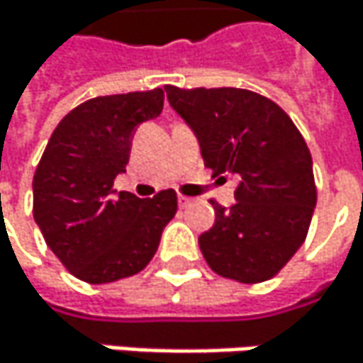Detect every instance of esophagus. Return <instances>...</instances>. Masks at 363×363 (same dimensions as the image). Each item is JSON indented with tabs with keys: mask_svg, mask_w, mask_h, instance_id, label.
Segmentation results:
<instances>
[{
	"mask_svg": "<svg viewBox=\"0 0 363 363\" xmlns=\"http://www.w3.org/2000/svg\"><path fill=\"white\" fill-rule=\"evenodd\" d=\"M191 201H193L191 197H186V195H179V206H181V208H186V206H191Z\"/></svg>",
	"mask_w": 363,
	"mask_h": 363,
	"instance_id": "esophagus-1",
	"label": "esophagus"
}]
</instances>
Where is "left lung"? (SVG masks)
I'll use <instances>...</instances> for the list:
<instances>
[{
  "label": "left lung",
  "mask_w": 363,
  "mask_h": 363,
  "mask_svg": "<svg viewBox=\"0 0 363 363\" xmlns=\"http://www.w3.org/2000/svg\"><path fill=\"white\" fill-rule=\"evenodd\" d=\"M164 90L212 177L240 179L231 208L212 201L214 225L199 235L206 262L242 284L271 279L303 246L318 201L305 138L284 109L250 90Z\"/></svg>",
  "instance_id": "obj_1"
}]
</instances>
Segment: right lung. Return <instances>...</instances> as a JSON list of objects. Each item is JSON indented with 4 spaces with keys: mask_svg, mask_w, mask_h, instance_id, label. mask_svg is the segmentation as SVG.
<instances>
[{
    "mask_svg": "<svg viewBox=\"0 0 363 363\" xmlns=\"http://www.w3.org/2000/svg\"><path fill=\"white\" fill-rule=\"evenodd\" d=\"M164 109V90L96 96L62 117L33 177V218L48 248L88 284L143 271L177 214V193L115 191L136 125Z\"/></svg>",
    "mask_w": 363,
    "mask_h": 363,
    "instance_id": "obj_1",
    "label": "right lung"
}]
</instances>
